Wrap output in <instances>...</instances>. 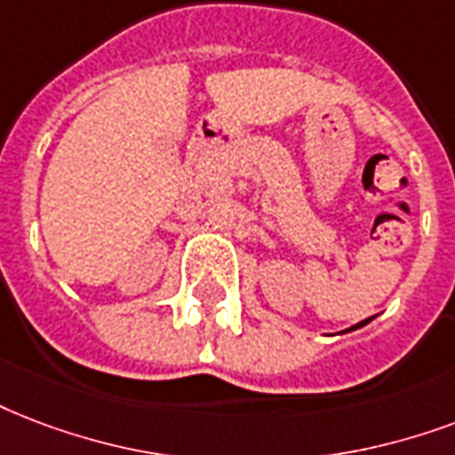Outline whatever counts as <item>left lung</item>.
Returning <instances> with one entry per match:
<instances>
[{
  "instance_id": "left-lung-1",
  "label": "left lung",
  "mask_w": 455,
  "mask_h": 455,
  "mask_svg": "<svg viewBox=\"0 0 455 455\" xmlns=\"http://www.w3.org/2000/svg\"><path fill=\"white\" fill-rule=\"evenodd\" d=\"M367 322H370V320H363V322H360V324H355V327H353V329H358V327H363V324H367Z\"/></svg>"
}]
</instances>
